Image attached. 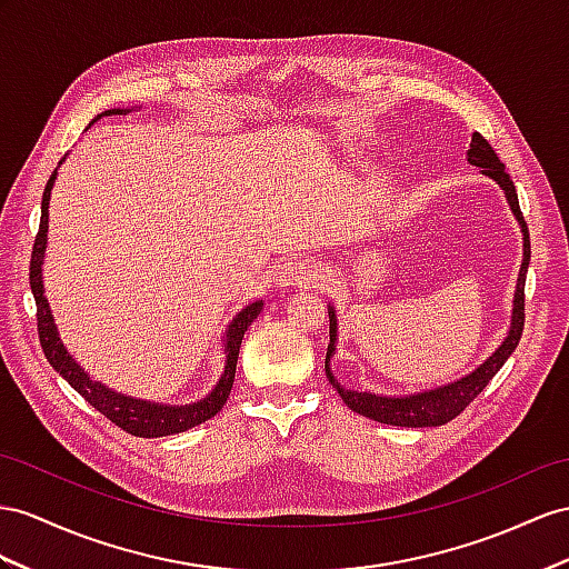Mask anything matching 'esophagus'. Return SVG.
Here are the masks:
<instances>
[{"label":"esophagus","instance_id":"obj_1","mask_svg":"<svg viewBox=\"0 0 569 569\" xmlns=\"http://www.w3.org/2000/svg\"><path fill=\"white\" fill-rule=\"evenodd\" d=\"M315 269L310 261L305 259H288L283 264L273 269V281L279 288H290V286H310L315 281Z\"/></svg>","mask_w":569,"mask_h":569}]
</instances>
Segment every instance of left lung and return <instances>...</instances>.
Masks as SVG:
<instances>
[{
  "label": "left lung",
  "mask_w": 569,
  "mask_h": 569,
  "mask_svg": "<svg viewBox=\"0 0 569 569\" xmlns=\"http://www.w3.org/2000/svg\"><path fill=\"white\" fill-rule=\"evenodd\" d=\"M466 160L471 166L480 168V174H486L495 184H500L505 192V199L512 209L517 223L521 228V267L517 276V288H515V300H512V319H509V331L502 339V343L495 348V351L480 362L476 370L469 375L459 377V380L442 385V387H432L423 391H411V395H377V391L368 389H348L343 387L337 377H333L331 370V358L337 353V341H339V322H337V308L329 302V348H327V360H325V370L331 387L339 391V397L343 403L351 409L353 413L366 416L370 420H377V423H387V426H399V428H437L449 423L451 418H457L466 406H469L480 391L488 387L498 370L505 366L507 358L515 353V348L519 346L521 331H523V283H527V269L531 261V242H529V230L527 223H523V216L519 209V199H517V189L515 182L509 180V174L505 172V166L500 163L498 153L492 151V146L480 137L478 132L471 134V146L466 151Z\"/></svg>",
  "instance_id": "left-lung-1"
}]
</instances>
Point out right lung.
<instances>
[{
  "mask_svg": "<svg viewBox=\"0 0 569 569\" xmlns=\"http://www.w3.org/2000/svg\"><path fill=\"white\" fill-rule=\"evenodd\" d=\"M134 110V108H132ZM129 108H112L100 112L93 122L100 118H108V114H127L132 112ZM91 122V124H93ZM89 124V127H91ZM64 163V158L60 160V166ZM57 166V168H60ZM57 180V170L50 174V180L46 184V192H42V203H40V228L36 236L33 244V254H31V290L36 298V308H38V333H40V346L42 353H46L48 362L54 368V372H60L64 380L74 387L79 395L89 401L96 411L103 413L108 420H112L114 426L127 430L129 435L137 437H166L174 432H184L189 428H194L203 420L213 418L218 411L223 409V403L230 397L232 380H236V366H238V356H240V343L247 327H250L259 312L264 310V302L254 300L242 308L236 317L230 319L226 333H223V351H226V362H223V372L218 377V382L203 399H197L192 403H158V401H146L122 395V391H114L108 385L93 380V377L86 372L77 358L67 351V346L57 331L54 317L50 310V302L46 298V286H42V264H46V250H48V209H50V194Z\"/></svg>",
  "mask_w": 569,
  "mask_h": 569,
  "instance_id": "add662e5",
  "label": "right lung"
}]
</instances>
